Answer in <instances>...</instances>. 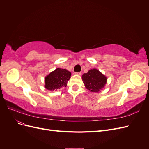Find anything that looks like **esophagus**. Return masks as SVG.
Listing matches in <instances>:
<instances>
[{
	"label": "esophagus",
	"mask_w": 149,
	"mask_h": 149,
	"mask_svg": "<svg viewBox=\"0 0 149 149\" xmlns=\"http://www.w3.org/2000/svg\"><path fill=\"white\" fill-rule=\"evenodd\" d=\"M75 74H77V75H79V76L81 75V72H78V73H75Z\"/></svg>",
	"instance_id": "1"
}]
</instances>
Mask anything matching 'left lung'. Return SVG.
Here are the masks:
<instances>
[{
	"instance_id": "8db88e82",
	"label": "left lung",
	"mask_w": 149,
	"mask_h": 149,
	"mask_svg": "<svg viewBox=\"0 0 149 149\" xmlns=\"http://www.w3.org/2000/svg\"><path fill=\"white\" fill-rule=\"evenodd\" d=\"M107 77L96 68L89 70L82 75L84 86L91 92L99 93L107 83Z\"/></svg>"
}]
</instances>
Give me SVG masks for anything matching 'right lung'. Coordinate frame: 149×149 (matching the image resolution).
Segmentation results:
<instances>
[{
	"label": "right lung",
	"instance_id": "obj_1",
	"mask_svg": "<svg viewBox=\"0 0 149 149\" xmlns=\"http://www.w3.org/2000/svg\"><path fill=\"white\" fill-rule=\"evenodd\" d=\"M71 72L66 69L58 68L45 78V88L49 91L60 89L66 87L71 78Z\"/></svg>",
	"mask_w": 149,
	"mask_h": 149
}]
</instances>
